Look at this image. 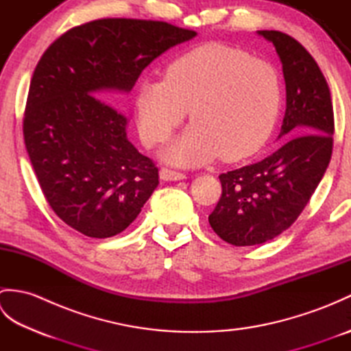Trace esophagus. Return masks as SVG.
I'll use <instances>...</instances> for the list:
<instances>
[{
  "label": "esophagus",
  "instance_id": "obj_1",
  "mask_svg": "<svg viewBox=\"0 0 351 351\" xmlns=\"http://www.w3.org/2000/svg\"><path fill=\"white\" fill-rule=\"evenodd\" d=\"M160 176H161V180H164V181H181V180H185V178H187V175L182 173V171H176V170H171V169H167V167H162L160 170Z\"/></svg>",
  "mask_w": 351,
  "mask_h": 351
}]
</instances>
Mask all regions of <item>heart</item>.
I'll return each instance as SVG.
<instances>
[{"label": "heart", "instance_id": "1", "mask_svg": "<svg viewBox=\"0 0 351 351\" xmlns=\"http://www.w3.org/2000/svg\"><path fill=\"white\" fill-rule=\"evenodd\" d=\"M280 101L274 66L226 45H205L171 62L162 81H141L136 99L140 137L147 146L162 143L190 108L193 125L166 149V158L185 166L220 155L238 161L265 145Z\"/></svg>", "mask_w": 351, "mask_h": 351}]
</instances>
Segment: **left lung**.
Returning a JSON list of instances; mask_svg holds the SVG:
<instances>
[{
	"instance_id": "left-lung-1",
	"label": "left lung",
	"mask_w": 351,
	"mask_h": 351,
	"mask_svg": "<svg viewBox=\"0 0 351 351\" xmlns=\"http://www.w3.org/2000/svg\"><path fill=\"white\" fill-rule=\"evenodd\" d=\"M282 62L287 110L279 149L250 166L221 173V196L210 225L232 245L263 244L287 230L314 195L329 166L335 119L322 69L294 37L274 29L258 32Z\"/></svg>"
}]
</instances>
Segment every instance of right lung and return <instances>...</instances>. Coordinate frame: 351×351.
Instances as JSON below:
<instances>
[{"label": "right lung", "mask_w": 351, "mask_h": 351, "mask_svg": "<svg viewBox=\"0 0 351 351\" xmlns=\"http://www.w3.org/2000/svg\"><path fill=\"white\" fill-rule=\"evenodd\" d=\"M195 36L162 21L106 18L68 29L43 52L22 130L45 199L72 229L113 237L151 197L158 167L128 140L113 92H130L147 64Z\"/></svg>", "instance_id": "add662e5"}]
</instances>
